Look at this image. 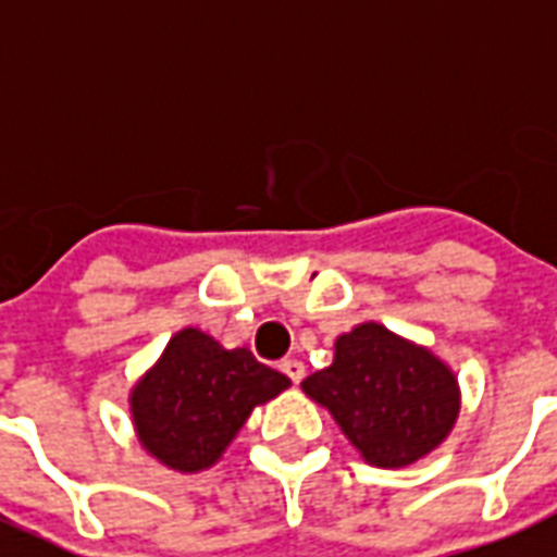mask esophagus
<instances>
[{"label":"esophagus","mask_w":557,"mask_h":557,"mask_svg":"<svg viewBox=\"0 0 557 557\" xmlns=\"http://www.w3.org/2000/svg\"><path fill=\"white\" fill-rule=\"evenodd\" d=\"M278 369H282V372L287 374L293 383H299L301 377H305V366H301L299 360H282V363H278Z\"/></svg>","instance_id":"34e87169"}]
</instances>
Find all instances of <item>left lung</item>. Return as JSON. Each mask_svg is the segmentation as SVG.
<instances>
[{"mask_svg": "<svg viewBox=\"0 0 557 557\" xmlns=\"http://www.w3.org/2000/svg\"><path fill=\"white\" fill-rule=\"evenodd\" d=\"M301 392L331 412L363 462L392 471L442 447L462 409L454 369L372 319L334 339L331 366Z\"/></svg>", "mask_w": 557, "mask_h": 557, "instance_id": "8db88e82", "label": "left lung"}]
</instances>
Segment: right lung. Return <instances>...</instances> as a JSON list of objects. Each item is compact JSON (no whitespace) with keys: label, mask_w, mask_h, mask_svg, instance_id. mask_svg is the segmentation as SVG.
Returning <instances> with one entry per match:
<instances>
[{"label":"right lung","mask_w":557,"mask_h":557,"mask_svg":"<svg viewBox=\"0 0 557 557\" xmlns=\"http://www.w3.org/2000/svg\"><path fill=\"white\" fill-rule=\"evenodd\" d=\"M290 377L258 363L249 348H223L200 327H183L131 389L141 450L176 473L209 471L252 409L278 398Z\"/></svg>","instance_id":"right-lung-1"}]
</instances>
